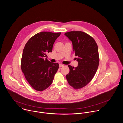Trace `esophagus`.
<instances>
[{"mask_svg":"<svg viewBox=\"0 0 123 123\" xmlns=\"http://www.w3.org/2000/svg\"><path fill=\"white\" fill-rule=\"evenodd\" d=\"M64 66V65H63V64H59V67H60V68H61V67H63Z\"/></svg>","mask_w":123,"mask_h":123,"instance_id":"obj_1","label":"esophagus"}]
</instances>
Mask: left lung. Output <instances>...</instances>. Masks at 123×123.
<instances>
[{"label": "left lung", "mask_w": 123, "mask_h": 123, "mask_svg": "<svg viewBox=\"0 0 123 123\" xmlns=\"http://www.w3.org/2000/svg\"><path fill=\"white\" fill-rule=\"evenodd\" d=\"M64 35L71 41L78 62L75 68L68 66L70 72L66 75V79L71 87L79 89L88 84L98 70L99 62L98 47L95 40L83 32L71 31Z\"/></svg>", "instance_id": "obj_1"}]
</instances>
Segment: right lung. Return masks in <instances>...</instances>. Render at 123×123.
Wrapping results in <instances>:
<instances>
[{
	"instance_id": "right-lung-1",
	"label": "right lung",
	"mask_w": 123,
	"mask_h": 123,
	"mask_svg": "<svg viewBox=\"0 0 123 123\" xmlns=\"http://www.w3.org/2000/svg\"><path fill=\"white\" fill-rule=\"evenodd\" d=\"M61 33L43 32L31 37L23 51L21 69L30 85L37 91H43L52 83L59 69L58 63H53L44 57L52 52L54 43Z\"/></svg>"
}]
</instances>
